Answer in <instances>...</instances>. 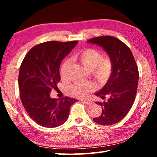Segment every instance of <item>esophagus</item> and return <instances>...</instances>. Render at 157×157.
Segmentation results:
<instances>
[{"instance_id":"esophagus-1","label":"esophagus","mask_w":157,"mask_h":157,"mask_svg":"<svg viewBox=\"0 0 157 157\" xmlns=\"http://www.w3.org/2000/svg\"><path fill=\"white\" fill-rule=\"evenodd\" d=\"M81 101H82V102L84 103V104H86V105H91L92 104V102H91V101H89V100H81Z\"/></svg>"}]
</instances>
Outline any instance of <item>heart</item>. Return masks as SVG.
I'll use <instances>...</instances> for the list:
<instances>
[{
  "label": "heart",
  "instance_id": "obj_1",
  "mask_svg": "<svg viewBox=\"0 0 157 157\" xmlns=\"http://www.w3.org/2000/svg\"><path fill=\"white\" fill-rule=\"evenodd\" d=\"M73 60L80 62L85 68L91 71L92 75L101 84H105L109 80L113 73V62L109 57H103L102 52L95 48H88L80 50L73 56ZM71 62L66 59L60 68L61 78L66 79L68 77ZM93 83L78 81L68 86L69 95L74 97H85L95 89Z\"/></svg>",
  "mask_w": 157,
  "mask_h": 157
}]
</instances>
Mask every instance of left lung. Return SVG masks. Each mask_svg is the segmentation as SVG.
Here are the masks:
<instances>
[{"instance_id": "left-lung-1", "label": "left lung", "mask_w": 157, "mask_h": 157, "mask_svg": "<svg viewBox=\"0 0 157 157\" xmlns=\"http://www.w3.org/2000/svg\"><path fill=\"white\" fill-rule=\"evenodd\" d=\"M88 42L102 47L113 62L112 76L105 86L95 94L102 99L109 96V99L107 102H96L102 107V111L100 116L93 119L102 125H111L123 119L134 104L139 69L131 50L116 37L98 36L89 39Z\"/></svg>"}]
</instances>
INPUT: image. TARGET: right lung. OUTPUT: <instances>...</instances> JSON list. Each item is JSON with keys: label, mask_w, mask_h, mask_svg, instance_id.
<instances>
[{"label": "right lung", "mask_w": 157, "mask_h": 157, "mask_svg": "<svg viewBox=\"0 0 157 157\" xmlns=\"http://www.w3.org/2000/svg\"><path fill=\"white\" fill-rule=\"evenodd\" d=\"M77 44L78 41H51L36 45L21 63L18 75L21 102L28 116L39 125L49 128L62 125L67 121L71 105L78 101L50 96L60 81L61 62Z\"/></svg>", "instance_id": "right-lung-1"}]
</instances>
